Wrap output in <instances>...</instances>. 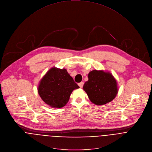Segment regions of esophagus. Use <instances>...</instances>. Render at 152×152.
Instances as JSON below:
<instances>
[{"label":"esophagus","mask_w":152,"mask_h":152,"mask_svg":"<svg viewBox=\"0 0 152 152\" xmlns=\"http://www.w3.org/2000/svg\"><path fill=\"white\" fill-rule=\"evenodd\" d=\"M83 84H84V83H83V82H80V83H78V85H79V87H80V88H82L83 87Z\"/></svg>","instance_id":"esophagus-1"}]
</instances>
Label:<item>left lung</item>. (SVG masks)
<instances>
[{
    "instance_id": "obj_1",
    "label": "left lung",
    "mask_w": 152,
    "mask_h": 152,
    "mask_svg": "<svg viewBox=\"0 0 152 152\" xmlns=\"http://www.w3.org/2000/svg\"><path fill=\"white\" fill-rule=\"evenodd\" d=\"M83 86L91 102L98 106L111 102L118 92V83L112 74L103 70H94Z\"/></svg>"
}]
</instances>
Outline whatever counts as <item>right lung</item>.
Returning <instances> with one entry per match:
<instances>
[{"label": "right lung", "instance_id": "obj_1", "mask_svg": "<svg viewBox=\"0 0 152 152\" xmlns=\"http://www.w3.org/2000/svg\"><path fill=\"white\" fill-rule=\"evenodd\" d=\"M79 88L65 69L53 67L39 82L37 91L43 102L52 108H61L68 103L73 90Z\"/></svg>", "mask_w": 152, "mask_h": 152}]
</instances>
